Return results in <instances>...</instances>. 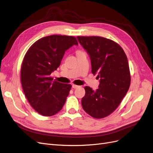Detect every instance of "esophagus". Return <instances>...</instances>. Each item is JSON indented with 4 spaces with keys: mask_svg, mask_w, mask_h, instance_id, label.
<instances>
[{
    "mask_svg": "<svg viewBox=\"0 0 153 153\" xmlns=\"http://www.w3.org/2000/svg\"><path fill=\"white\" fill-rule=\"evenodd\" d=\"M72 87L74 88V89H76V88H78L79 87H80L79 86H77V85H72Z\"/></svg>",
    "mask_w": 153,
    "mask_h": 153,
    "instance_id": "esophagus-1",
    "label": "esophagus"
}]
</instances>
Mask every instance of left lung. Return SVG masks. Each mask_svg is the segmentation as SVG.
<instances>
[{
    "mask_svg": "<svg viewBox=\"0 0 153 153\" xmlns=\"http://www.w3.org/2000/svg\"><path fill=\"white\" fill-rule=\"evenodd\" d=\"M77 39L90 56L92 74H97L100 78L96 90L85 87L82 107L93 117L100 119L114 112L128 91L131 81L128 62L122 48L110 39L98 36Z\"/></svg>",
    "mask_w": 153,
    "mask_h": 153,
    "instance_id": "8db88e82",
    "label": "left lung"
}]
</instances>
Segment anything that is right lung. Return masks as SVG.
Returning <instances> with one entry per match:
<instances>
[{"mask_svg": "<svg viewBox=\"0 0 153 153\" xmlns=\"http://www.w3.org/2000/svg\"><path fill=\"white\" fill-rule=\"evenodd\" d=\"M73 45H78L74 37L50 36L39 39L25 55L21 67L23 90L30 105L42 116L56 114L69 94L71 85L53 81L50 76Z\"/></svg>", "mask_w": 153, "mask_h": 153, "instance_id": "right-lung-1", "label": "right lung"}]
</instances>
